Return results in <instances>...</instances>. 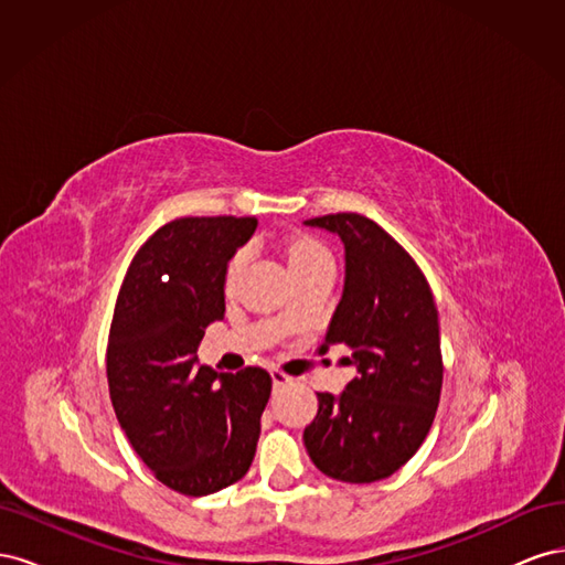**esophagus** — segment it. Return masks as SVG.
Segmentation results:
<instances>
[{
    "label": "esophagus",
    "mask_w": 565,
    "mask_h": 565,
    "mask_svg": "<svg viewBox=\"0 0 565 565\" xmlns=\"http://www.w3.org/2000/svg\"><path fill=\"white\" fill-rule=\"evenodd\" d=\"M270 380H273V386H285L292 382V377H287V374L280 370H270Z\"/></svg>",
    "instance_id": "obj_1"
}]
</instances>
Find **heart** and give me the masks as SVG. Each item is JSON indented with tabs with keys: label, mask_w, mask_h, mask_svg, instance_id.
<instances>
[{
	"label": "heart",
	"mask_w": 565,
	"mask_h": 565,
	"mask_svg": "<svg viewBox=\"0 0 565 565\" xmlns=\"http://www.w3.org/2000/svg\"><path fill=\"white\" fill-rule=\"evenodd\" d=\"M247 262V252L241 249L233 254V259L228 262V270H226V285H233L241 276L243 268ZM316 262H330V254L320 243L309 241V237H301V241H295L292 245L287 247V264L289 268H299V266H309Z\"/></svg>",
	"instance_id": "1"
}]
</instances>
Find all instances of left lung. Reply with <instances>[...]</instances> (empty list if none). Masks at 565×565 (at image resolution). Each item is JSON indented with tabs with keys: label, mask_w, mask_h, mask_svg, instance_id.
Masks as SVG:
<instances>
[{
	"label": "left lung",
	"mask_w": 565,
	"mask_h": 565,
	"mask_svg": "<svg viewBox=\"0 0 565 565\" xmlns=\"http://www.w3.org/2000/svg\"><path fill=\"white\" fill-rule=\"evenodd\" d=\"M303 224L344 245V292L320 353L344 344L358 370L339 396L318 393L303 446L337 481H382L419 450L436 417L443 361L434 295L413 256L367 216L328 214Z\"/></svg>",
	"instance_id": "8db88e82"
}]
</instances>
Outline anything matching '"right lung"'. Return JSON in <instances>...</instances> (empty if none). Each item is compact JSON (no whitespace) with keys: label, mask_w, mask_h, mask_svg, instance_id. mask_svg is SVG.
Here are the masks:
<instances>
[{"label":"right lung","mask_w":565,"mask_h":565,"mask_svg":"<svg viewBox=\"0 0 565 565\" xmlns=\"http://www.w3.org/2000/svg\"><path fill=\"white\" fill-rule=\"evenodd\" d=\"M256 231L254 216H185L134 256L108 339V388L131 448L160 483L191 498L247 473L270 374L200 365L210 322L224 318L228 262Z\"/></svg>","instance_id":"1"}]
</instances>
